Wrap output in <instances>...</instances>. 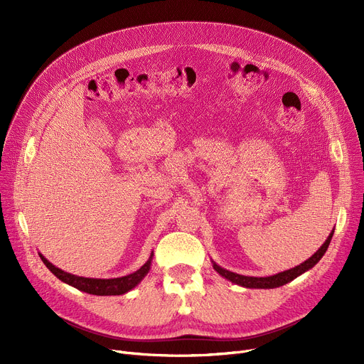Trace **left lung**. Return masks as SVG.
Returning <instances> with one entry per match:
<instances>
[{
  "label": "left lung",
  "instance_id": "obj_1",
  "mask_svg": "<svg viewBox=\"0 0 364 364\" xmlns=\"http://www.w3.org/2000/svg\"><path fill=\"white\" fill-rule=\"evenodd\" d=\"M333 233L334 230L328 235V237L326 239V242L321 245V247L311 256L308 257L305 262H302L301 265L295 267V268H291L288 271H284V272H279L277 275H271V277H245V275H239V274H235L232 271H228L222 267H219L215 261H212L213 264V269L222 275L223 278H226L228 281L239 285V287H245V288H256V289H272V288H278V287H282L291 281H294L296 277L302 275L304 272L309 271L311 268H314L320 259L324 256L330 242H331V237H333Z\"/></svg>",
  "mask_w": 364,
  "mask_h": 364
}]
</instances>
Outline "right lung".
Instances as JSON below:
<instances>
[{
	"mask_svg": "<svg viewBox=\"0 0 364 364\" xmlns=\"http://www.w3.org/2000/svg\"><path fill=\"white\" fill-rule=\"evenodd\" d=\"M43 264L48 268V271L56 275L62 282L82 291L86 294H92V295H122L128 291H131L132 288H135L149 272L151 269V262H152V256L154 252H151L148 261L135 272L121 277V278H109V279H100V278H85V277H77L69 272L62 271L60 268L55 267L51 262H48L47 259L38 253Z\"/></svg>",
	"mask_w": 364,
	"mask_h": 364,
	"instance_id": "add662e5",
	"label": "right lung"
}]
</instances>
